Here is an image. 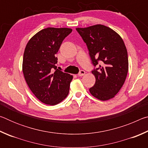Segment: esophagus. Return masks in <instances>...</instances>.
Listing matches in <instances>:
<instances>
[{
    "label": "esophagus",
    "mask_w": 148,
    "mask_h": 148,
    "mask_svg": "<svg viewBox=\"0 0 148 148\" xmlns=\"http://www.w3.org/2000/svg\"><path fill=\"white\" fill-rule=\"evenodd\" d=\"M85 74H86V72H85L84 71H80L78 73V74H77V76H84Z\"/></svg>",
    "instance_id": "obj_1"
}]
</instances>
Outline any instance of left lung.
<instances>
[{
  "mask_svg": "<svg viewBox=\"0 0 148 148\" xmlns=\"http://www.w3.org/2000/svg\"><path fill=\"white\" fill-rule=\"evenodd\" d=\"M86 44L92 62L95 84L91 94L101 101L114 98L124 84L129 71L128 54L119 34L103 25L76 28Z\"/></svg>",
  "mask_w": 148,
  "mask_h": 148,
  "instance_id": "8db88e82",
  "label": "left lung"
}]
</instances>
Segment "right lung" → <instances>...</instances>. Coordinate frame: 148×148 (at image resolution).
<instances>
[{
    "label": "right lung",
    "mask_w": 148,
    "mask_h": 148,
    "mask_svg": "<svg viewBox=\"0 0 148 148\" xmlns=\"http://www.w3.org/2000/svg\"><path fill=\"white\" fill-rule=\"evenodd\" d=\"M70 28L48 27L35 34L25 49L22 71L35 97L51 106L59 104L69 94L72 75L57 69L58 52Z\"/></svg>",
    "instance_id": "add662e5"
}]
</instances>
